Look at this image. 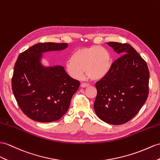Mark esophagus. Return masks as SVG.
Masks as SVG:
<instances>
[{"instance_id":"34e87169","label":"esophagus","mask_w":160,"mask_h":160,"mask_svg":"<svg viewBox=\"0 0 160 160\" xmlns=\"http://www.w3.org/2000/svg\"><path fill=\"white\" fill-rule=\"evenodd\" d=\"M89 83H82L81 84V88H86L88 86H89Z\"/></svg>"}]
</instances>
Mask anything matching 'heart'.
Masks as SVG:
<instances>
[{"mask_svg": "<svg viewBox=\"0 0 160 160\" xmlns=\"http://www.w3.org/2000/svg\"><path fill=\"white\" fill-rule=\"evenodd\" d=\"M111 65L110 52L106 48L96 45L76 50L71 59L66 62V70L74 79H81L85 71L89 79L97 81L109 72Z\"/></svg>", "mask_w": 160, "mask_h": 160, "instance_id": "heart-1", "label": "heart"}]
</instances>
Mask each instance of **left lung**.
<instances>
[{"label": "left lung", "instance_id": "8db88e82", "mask_svg": "<svg viewBox=\"0 0 160 160\" xmlns=\"http://www.w3.org/2000/svg\"><path fill=\"white\" fill-rule=\"evenodd\" d=\"M107 44L122 56L113 62L109 72L96 82L93 108L104 122L121 125L133 118L146 102L149 71L145 60L130 44Z\"/></svg>", "mask_w": 160, "mask_h": 160}]
</instances>
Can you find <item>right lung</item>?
<instances>
[{"instance_id": "obj_1", "label": "right lung", "mask_w": 160, "mask_h": 160, "mask_svg": "<svg viewBox=\"0 0 160 160\" xmlns=\"http://www.w3.org/2000/svg\"><path fill=\"white\" fill-rule=\"evenodd\" d=\"M67 47L64 42H39L18 58L11 86L19 108L31 119L47 123L60 119L79 88V81L70 77L64 67L45 68L41 64L42 53Z\"/></svg>"}]
</instances>
